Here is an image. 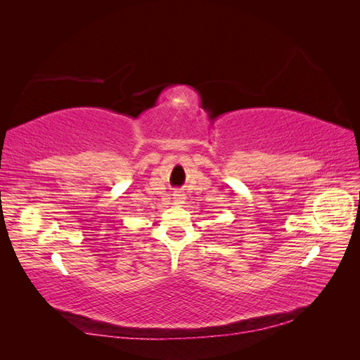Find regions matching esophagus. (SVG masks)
<instances>
[{
	"label": "esophagus",
	"mask_w": 360,
	"mask_h": 360,
	"mask_svg": "<svg viewBox=\"0 0 360 360\" xmlns=\"http://www.w3.org/2000/svg\"><path fill=\"white\" fill-rule=\"evenodd\" d=\"M184 200H186V198H184V195H182V193H179V192H174L173 193V201L176 204H182V202H184Z\"/></svg>",
	"instance_id": "obj_1"
}]
</instances>
